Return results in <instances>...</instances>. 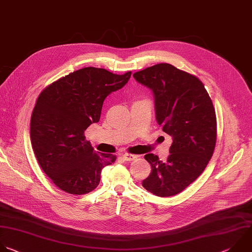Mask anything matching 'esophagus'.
<instances>
[{
  "label": "esophagus",
  "mask_w": 252,
  "mask_h": 252,
  "mask_svg": "<svg viewBox=\"0 0 252 252\" xmlns=\"http://www.w3.org/2000/svg\"><path fill=\"white\" fill-rule=\"evenodd\" d=\"M123 159L126 160V161H131L133 159H135L137 157V155H133V154H129V153H126V154H123L122 155Z\"/></svg>",
  "instance_id": "esophagus-1"
}]
</instances>
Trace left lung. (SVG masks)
Segmentation results:
<instances>
[{"label":"left lung","mask_w":252,"mask_h":252,"mask_svg":"<svg viewBox=\"0 0 252 252\" xmlns=\"http://www.w3.org/2000/svg\"><path fill=\"white\" fill-rule=\"evenodd\" d=\"M152 90L156 121L173 138L166 161L144 155L151 165L142 186L159 197L179 194L205 170L217 141V118L202 81L168 63H159L133 74Z\"/></svg>","instance_id":"1"}]
</instances>
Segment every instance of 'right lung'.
I'll return each mask as SVG.
<instances>
[{
    "mask_svg": "<svg viewBox=\"0 0 252 252\" xmlns=\"http://www.w3.org/2000/svg\"><path fill=\"white\" fill-rule=\"evenodd\" d=\"M131 72L114 74L85 67L58 79L38 96L31 120V139L43 172L72 195L92 192L116 155L96 152L84 131L100 121L109 94L123 88Z\"/></svg>",
    "mask_w": 252,
    "mask_h": 252,
    "instance_id": "obj_1",
    "label": "right lung"
}]
</instances>
